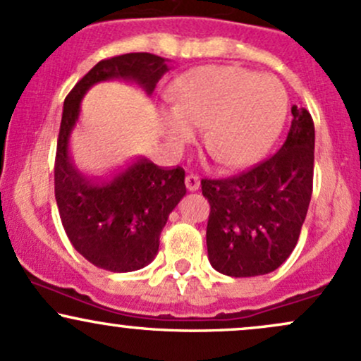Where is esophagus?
Segmentation results:
<instances>
[{
    "instance_id": "obj_1",
    "label": "esophagus",
    "mask_w": 361,
    "mask_h": 361,
    "mask_svg": "<svg viewBox=\"0 0 361 361\" xmlns=\"http://www.w3.org/2000/svg\"><path fill=\"white\" fill-rule=\"evenodd\" d=\"M185 185H187L188 192H195V190H199L200 187V178L195 176V174H188V176L185 178Z\"/></svg>"
}]
</instances>
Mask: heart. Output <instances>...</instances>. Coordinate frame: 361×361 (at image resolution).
<instances>
[{"label": "heart", "instance_id": "heart-1", "mask_svg": "<svg viewBox=\"0 0 361 361\" xmlns=\"http://www.w3.org/2000/svg\"><path fill=\"white\" fill-rule=\"evenodd\" d=\"M171 108L159 113L166 140L183 149L205 126L204 144L226 168L255 164L271 149L286 118L288 96L272 75L229 65H204L169 85Z\"/></svg>", "mask_w": 361, "mask_h": 361}]
</instances>
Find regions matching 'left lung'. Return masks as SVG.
Returning <instances> with one entry per match:
<instances>
[{
  "label": "left lung",
  "instance_id": "left-lung-1",
  "mask_svg": "<svg viewBox=\"0 0 361 361\" xmlns=\"http://www.w3.org/2000/svg\"><path fill=\"white\" fill-rule=\"evenodd\" d=\"M286 142L271 159L228 180H202L211 204L209 262L231 277L276 271L291 252L312 197L315 130L310 113L293 106Z\"/></svg>",
  "mask_w": 361,
  "mask_h": 361
}]
</instances>
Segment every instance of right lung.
I'll use <instances>...</instances> for the list:
<instances>
[{"label": "right lung", "instance_id": "1", "mask_svg": "<svg viewBox=\"0 0 361 361\" xmlns=\"http://www.w3.org/2000/svg\"><path fill=\"white\" fill-rule=\"evenodd\" d=\"M169 70L168 59L150 53H128L99 61L71 89L63 104L54 195L59 217L73 248L96 267L132 272L152 262L169 214L185 197V171L161 169L145 157L121 166L108 176H87L75 166L70 140L82 99L99 82L125 80L154 92Z\"/></svg>", "mask_w": 361, "mask_h": 361}]
</instances>
